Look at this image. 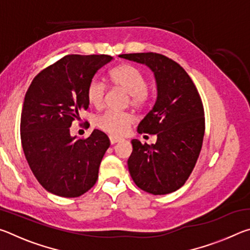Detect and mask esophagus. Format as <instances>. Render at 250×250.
<instances>
[{
  "label": "esophagus",
  "instance_id": "esophagus-1",
  "mask_svg": "<svg viewBox=\"0 0 250 250\" xmlns=\"http://www.w3.org/2000/svg\"><path fill=\"white\" fill-rule=\"evenodd\" d=\"M109 139H110V142H111V145H115V143L120 142V141L124 140V139H122V138L116 137V135H109Z\"/></svg>",
  "mask_w": 250,
  "mask_h": 250
}]
</instances>
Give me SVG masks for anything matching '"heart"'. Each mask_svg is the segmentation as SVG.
<instances>
[{"instance_id": "obj_1", "label": "heart", "mask_w": 250, "mask_h": 250, "mask_svg": "<svg viewBox=\"0 0 250 250\" xmlns=\"http://www.w3.org/2000/svg\"><path fill=\"white\" fill-rule=\"evenodd\" d=\"M109 78L115 86L121 88L130 96V104L135 108L146 107L149 96L146 92V80L138 68L131 65H119L110 70ZM105 86L98 79H92L87 87L86 97L88 103L99 108L104 103ZM133 122V116L129 112L108 110L97 117L96 125L110 134L120 135L129 129Z\"/></svg>"}]
</instances>
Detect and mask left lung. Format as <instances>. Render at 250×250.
Wrapping results in <instances>:
<instances>
[{
    "label": "left lung",
    "instance_id": "left-lung-1",
    "mask_svg": "<svg viewBox=\"0 0 250 250\" xmlns=\"http://www.w3.org/2000/svg\"><path fill=\"white\" fill-rule=\"evenodd\" d=\"M121 58L149 67L156 83V100L138 125L139 133L156 134L154 145L133 139L128 160L138 188L164 195L184 185L200 155L205 131L204 108L188 73L156 53L122 54Z\"/></svg>",
    "mask_w": 250,
    "mask_h": 250
}]
</instances>
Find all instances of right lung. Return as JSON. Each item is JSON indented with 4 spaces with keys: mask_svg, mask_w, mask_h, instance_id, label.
<instances>
[{
    "mask_svg": "<svg viewBox=\"0 0 250 250\" xmlns=\"http://www.w3.org/2000/svg\"><path fill=\"white\" fill-rule=\"evenodd\" d=\"M109 55H67L33 79L24 98L21 140L33 174L43 188L62 197H78L95 185L110 146L95 129L87 139L70 135L73 121L87 110L86 91Z\"/></svg>",
    "mask_w": 250,
    "mask_h": 250,
    "instance_id": "obj_1",
    "label": "right lung"
}]
</instances>
